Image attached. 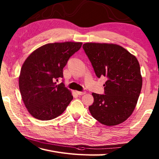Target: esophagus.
I'll return each mask as SVG.
<instances>
[{
  "label": "esophagus",
  "mask_w": 159,
  "mask_h": 159,
  "mask_svg": "<svg viewBox=\"0 0 159 159\" xmlns=\"http://www.w3.org/2000/svg\"><path fill=\"white\" fill-rule=\"evenodd\" d=\"M76 93H77L78 95H79V96L84 95V94L86 93L85 92H79V91H76Z\"/></svg>",
  "instance_id": "obj_1"
}]
</instances>
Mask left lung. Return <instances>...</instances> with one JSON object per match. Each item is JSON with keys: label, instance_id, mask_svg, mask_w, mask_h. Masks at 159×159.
<instances>
[{"label": "left lung", "instance_id": "1", "mask_svg": "<svg viewBox=\"0 0 159 159\" xmlns=\"http://www.w3.org/2000/svg\"><path fill=\"white\" fill-rule=\"evenodd\" d=\"M83 48L96 75L105 76L104 93H92L89 110L93 118L106 126L126 121L135 108L142 87L140 66L135 56L116 43L87 42Z\"/></svg>", "mask_w": 159, "mask_h": 159}]
</instances>
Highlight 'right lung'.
Wrapping results in <instances>:
<instances>
[{
    "label": "right lung",
    "instance_id": "1",
    "mask_svg": "<svg viewBox=\"0 0 159 159\" xmlns=\"http://www.w3.org/2000/svg\"><path fill=\"white\" fill-rule=\"evenodd\" d=\"M82 42H55L40 46L30 54L22 66L19 89L29 113L39 120H50L61 115L73 99L62 83L63 69Z\"/></svg>",
    "mask_w": 159,
    "mask_h": 159
}]
</instances>
